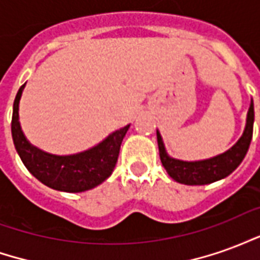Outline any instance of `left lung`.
Wrapping results in <instances>:
<instances>
[{
  "instance_id": "left-lung-1",
  "label": "left lung",
  "mask_w": 260,
  "mask_h": 260,
  "mask_svg": "<svg viewBox=\"0 0 260 260\" xmlns=\"http://www.w3.org/2000/svg\"><path fill=\"white\" fill-rule=\"evenodd\" d=\"M253 118H255V114H253V102H252L249 111H248L245 131H244V135L240 138V141L223 154L209 158V160H203V161L188 163V161H181V160L169 157L164 150L161 136L157 132L158 153H160V160H161L163 167L173 180L185 185H205V184L221 180L231 174L245 157L251 145L252 134H253Z\"/></svg>"
}]
</instances>
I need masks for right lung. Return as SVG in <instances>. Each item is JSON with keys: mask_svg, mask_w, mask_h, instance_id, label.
Returning a JSON list of instances; mask_svg holds the SVG:
<instances>
[{"mask_svg": "<svg viewBox=\"0 0 260 260\" xmlns=\"http://www.w3.org/2000/svg\"><path fill=\"white\" fill-rule=\"evenodd\" d=\"M25 85H22L14 102L12 113V139L16 152L25 167L37 180L53 189L64 192H83L94 188L106 181L113 173L122 143L129 125L115 131L99 146L74 156H53L26 141L19 124V100Z\"/></svg>", "mask_w": 260, "mask_h": 260, "instance_id": "add662e5", "label": "right lung"}]
</instances>
